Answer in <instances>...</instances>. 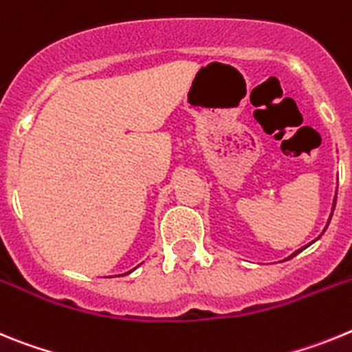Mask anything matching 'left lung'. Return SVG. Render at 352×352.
I'll return each mask as SVG.
<instances>
[{"mask_svg":"<svg viewBox=\"0 0 352 352\" xmlns=\"http://www.w3.org/2000/svg\"><path fill=\"white\" fill-rule=\"evenodd\" d=\"M335 204H337V197H335V200H333V209H335ZM328 225H329V221H328ZM305 248H307V246H305ZM305 248H299V250H298V252H294V253H292V255H290V256H289V258H292V256H296V255H298V253H299V252H303V250H305Z\"/></svg>","mask_w":352,"mask_h":352,"instance_id":"obj_1","label":"left lung"}]
</instances>
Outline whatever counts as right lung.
<instances>
[{
    "mask_svg": "<svg viewBox=\"0 0 352 352\" xmlns=\"http://www.w3.org/2000/svg\"><path fill=\"white\" fill-rule=\"evenodd\" d=\"M129 273H131V271H129ZM129 273H125V274H129Z\"/></svg>",
    "mask_w": 352,
    "mask_h": 352,
    "instance_id": "add662e5",
    "label": "right lung"
}]
</instances>
